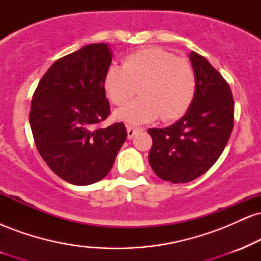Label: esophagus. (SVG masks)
<instances>
[{
	"instance_id": "1",
	"label": "esophagus",
	"mask_w": 261,
	"mask_h": 261,
	"mask_svg": "<svg viewBox=\"0 0 261 261\" xmlns=\"http://www.w3.org/2000/svg\"><path fill=\"white\" fill-rule=\"evenodd\" d=\"M126 131H127V139H133V137L137 133H139V131H142V128H141V127H135V126H127L126 127Z\"/></svg>"
}]
</instances>
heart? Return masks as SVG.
Returning a JSON list of instances; mask_svg holds the SVG:
<instances>
[{
    "instance_id": "1",
    "label": "heart",
    "mask_w": 261,
    "mask_h": 261,
    "mask_svg": "<svg viewBox=\"0 0 261 261\" xmlns=\"http://www.w3.org/2000/svg\"><path fill=\"white\" fill-rule=\"evenodd\" d=\"M141 97L114 113L116 120L140 125L162 115L174 120L187 113L196 92V76L187 60L161 47H146L110 65L103 77L107 97L122 106L137 92Z\"/></svg>"
}]
</instances>
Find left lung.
<instances>
[{"label": "left lung", "instance_id": "8db88e82", "mask_svg": "<svg viewBox=\"0 0 261 261\" xmlns=\"http://www.w3.org/2000/svg\"><path fill=\"white\" fill-rule=\"evenodd\" d=\"M196 92L178 121L148 128L153 145L148 162L166 181L189 182L206 173L218 160L233 128L234 101L228 83L203 56L191 51Z\"/></svg>", "mask_w": 261, "mask_h": 261}]
</instances>
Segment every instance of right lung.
Segmentation results:
<instances>
[{
  "instance_id": "1",
  "label": "right lung",
  "mask_w": 261,
  "mask_h": 261,
  "mask_svg": "<svg viewBox=\"0 0 261 261\" xmlns=\"http://www.w3.org/2000/svg\"><path fill=\"white\" fill-rule=\"evenodd\" d=\"M112 59L108 44L86 45L54 62L33 95L29 122L35 146L70 184L101 180L127 137L122 122L94 128L110 114L103 77Z\"/></svg>"
}]
</instances>
